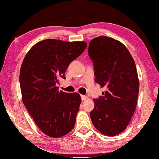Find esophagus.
<instances>
[{"label": "esophagus", "mask_w": 159, "mask_h": 159, "mask_svg": "<svg viewBox=\"0 0 159 159\" xmlns=\"http://www.w3.org/2000/svg\"><path fill=\"white\" fill-rule=\"evenodd\" d=\"M88 98L87 96H84V95H81V99L82 101H85V100H87Z\"/></svg>", "instance_id": "1"}]
</instances>
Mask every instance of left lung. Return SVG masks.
I'll return each mask as SVG.
<instances>
[{
  "instance_id": "obj_1",
  "label": "left lung",
  "mask_w": 159,
  "mask_h": 159,
  "mask_svg": "<svg viewBox=\"0 0 159 159\" xmlns=\"http://www.w3.org/2000/svg\"><path fill=\"white\" fill-rule=\"evenodd\" d=\"M88 54L93 63L95 82L106 88L103 96L93 99L91 121L102 134L116 135L126 129L137 105L139 80L135 61L121 42L106 36L93 39Z\"/></svg>"
}]
</instances>
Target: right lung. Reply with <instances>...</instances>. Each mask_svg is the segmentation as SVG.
Wrapping results in <instances>:
<instances>
[{"instance_id": "1", "label": "right lung", "mask_w": 159, "mask_h": 159, "mask_svg": "<svg viewBox=\"0 0 159 159\" xmlns=\"http://www.w3.org/2000/svg\"><path fill=\"white\" fill-rule=\"evenodd\" d=\"M85 42L54 39L40 41L25 57L19 74L22 101L38 127L52 138L73 129L81 103L78 93L58 90L70 63L84 51Z\"/></svg>"}]
</instances>
